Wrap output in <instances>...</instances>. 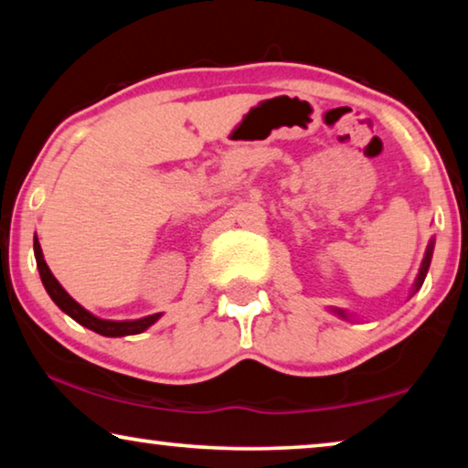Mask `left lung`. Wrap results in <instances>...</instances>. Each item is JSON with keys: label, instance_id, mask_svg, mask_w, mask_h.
Segmentation results:
<instances>
[{"label": "left lung", "instance_id": "left-lung-1", "mask_svg": "<svg viewBox=\"0 0 468 468\" xmlns=\"http://www.w3.org/2000/svg\"><path fill=\"white\" fill-rule=\"evenodd\" d=\"M433 248H435V239H431L429 241V246H427V252H424V258H422V264H420V271H418V275H416V282H414V285H412V292H410V296H414L418 290L422 288V283H424V277H427V273H429V267H431V258H433ZM334 315H338V317H343V319H348L351 315H348L346 311H343V309H330Z\"/></svg>", "mask_w": 468, "mask_h": 468}]
</instances>
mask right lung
<instances>
[{"label": "right lung", "mask_w": 468, "mask_h": 468, "mask_svg": "<svg viewBox=\"0 0 468 468\" xmlns=\"http://www.w3.org/2000/svg\"><path fill=\"white\" fill-rule=\"evenodd\" d=\"M33 252H35V261H37L41 283H44L46 292L50 294V298L56 303V306H58L62 313H67L69 317L75 319V322L81 324L83 327H88V330L101 334V336H109V338L132 336V334L144 332L146 327H151L159 317H162V313H153V315H146V317H141V319H125V322H113V319H101V317L92 315V313L83 309V306L78 301H73V298L67 294V290L58 283V279L52 275L50 267H48L46 261H44V252H41L37 235L33 237Z\"/></svg>", "instance_id": "obj_1"}]
</instances>
